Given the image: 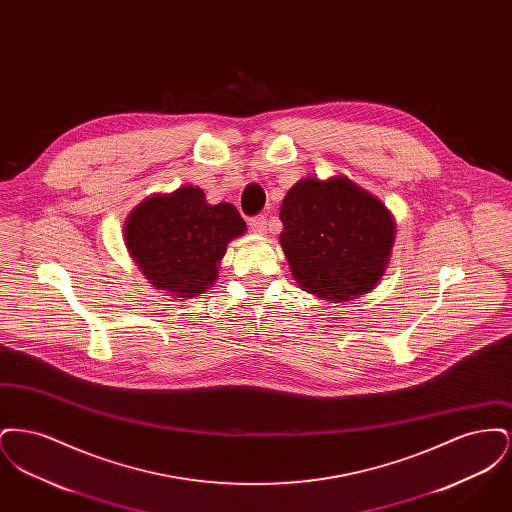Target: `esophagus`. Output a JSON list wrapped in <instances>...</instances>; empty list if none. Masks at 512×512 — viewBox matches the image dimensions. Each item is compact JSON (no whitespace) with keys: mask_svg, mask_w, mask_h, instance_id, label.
Wrapping results in <instances>:
<instances>
[{"mask_svg":"<svg viewBox=\"0 0 512 512\" xmlns=\"http://www.w3.org/2000/svg\"><path fill=\"white\" fill-rule=\"evenodd\" d=\"M249 228H251L255 234H265V232H267V217H265V215L251 217V219H249Z\"/></svg>","mask_w":512,"mask_h":512,"instance_id":"obj_1","label":"esophagus"}]
</instances>
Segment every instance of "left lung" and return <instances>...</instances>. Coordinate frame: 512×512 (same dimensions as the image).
Returning <instances> with one entry per match:
<instances>
[{
    "label": "left lung",
    "instance_id": "left-lung-1",
    "mask_svg": "<svg viewBox=\"0 0 512 512\" xmlns=\"http://www.w3.org/2000/svg\"><path fill=\"white\" fill-rule=\"evenodd\" d=\"M280 244L305 292L349 301L388 268L395 222L386 205L345 176L303 178L280 207Z\"/></svg>",
    "mask_w": 512,
    "mask_h": 512
}]
</instances>
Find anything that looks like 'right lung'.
<instances>
[{
	"label": "right lung",
	"instance_id": "obj_1",
	"mask_svg": "<svg viewBox=\"0 0 512 512\" xmlns=\"http://www.w3.org/2000/svg\"><path fill=\"white\" fill-rule=\"evenodd\" d=\"M244 232L234 205H209L203 190L182 186L144 199L126 219L124 244L151 286L190 299L213 286L226 245Z\"/></svg>",
	"mask_w": 512,
	"mask_h": 512
}]
</instances>
